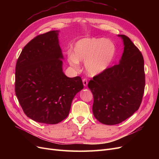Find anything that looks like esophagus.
I'll list each match as a JSON object with an SVG mask.
<instances>
[{
	"label": "esophagus",
	"mask_w": 159,
	"mask_h": 159,
	"mask_svg": "<svg viewBox=\"0 0 159 159\" xmlns=\"http://www.w3.org/2000/svg\"><path fill=\"white\" fill-rule=\"evenodd\" d=\"M82 82H83V84H84V86H86L88 85V80L86 79H83Z\"/></svg>",
	"instance_id": "34e87169"
}]
</instances>
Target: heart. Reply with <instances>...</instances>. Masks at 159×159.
<instances>
[{
	"label": "heart",
	"mask_w": 159,
	"mask_h": 159,
	"mask_svg": "<svg viewBox=\"0 0 159 159\" xmlns=\"http://www.w3.org/2000/svg\"><path fill=\"white\" fill-rule=\"evenodd\" d=\"M116 46L112 41L102 38H86L75 44L73 54L68 55L70 64L79 68V62H85L89 75L93 76L104 71L115 57Z\"/></svg>",
	"instance_id": "1"
}]
</instances>
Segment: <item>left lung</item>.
Listing matches in <instances>:
<instances>
[{
	"label": "left lung",
	"mask_w": 159,
	"mask_h": 159,
	"mask_svg": "<svg viewBox=\"0 0 159 159\" xmlns=\"http://www.w3.org/2000/svg\"><path fill=\"white\" fill-rule=\"evenodd\" d=\"M120 63L95 75L88 88L93 95L95 117L106 125L117 124L139 110L145 88L144 58L140 50L124 35Z\"/></svg>",
	"instance_id": "1"
}]
</instances>
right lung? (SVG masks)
I'll list each match as a JSON object with an SVG mask.
<instances>
[{
  "instance_id": "right-lung-1",
  "label": "right lung",
  "mask_w": 159,
  "mask_h": 159,
  "mask_svg": "<svg viewBox=\"0 0 159 159\" xmlns=\"http://www.w3.org/2000/svg\"><path fill=\"white\" fill-rule=\"evenodd\" d=\"M58 31H50L24 46L15 67V94L31 119L55 124L69 115L73 99L84 86L81 77L62 71Z\"/></svg>"
}]
</instances>
